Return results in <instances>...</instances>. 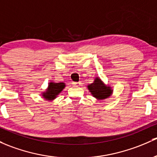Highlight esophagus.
Masks as SVG:
<instances>
[{
	"label": "esophagus",
	"instance_id": "1",
	"mask_svg": "<svg viewBox=\"0 0 157 157\" xmlns=\"http://www.w3.org/2000/svg\"><path fill=\"white\" fill-rule=\"evenodd\" d=\"M74 86H80V84H81V82H73L72 83Z\"/></svg>",
	"mask_w": 157,
	"mask_h": 157
}]
</instances>
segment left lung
I'll list each match as a JSON object with an SVG mask.
<instances>
[{
  "mask_svg": "<svg viewBox=\"0 0 157 157\" xmlns=\"http://www.w3.org/2000/svg\"><path fill=\"white\" fill-rule=\"evenodd\" d=\"M88 89L92 95L98 99H105L112 93V90L110 87L104 85L101 80L98 77L95 78L94 83L88 86Z\"/></svg>",
  "mask_w": 157,
  "mask_h": 157,
  "instance_id": "8db88e82",
  "label": "left lung"
}]
</instances>
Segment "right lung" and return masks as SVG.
<instances>
[{
    "label": "right lung",
    "instance_id": "right-lung-1",
    "mask_svg": "<svg viewBox=\"0 0 157 157\" xmlns=\"http://www.w3.org/2000/svg\"><path fill=\"white\" fill-rule=\"evenodd\" d=\"M65 86L64 83H49L48 90L44 92L43 96L46 99H54L58 94L60 93L61 91H62V90L65 88Z\"/></svg>",
    "mask_w": 157,
    "mask_h": 157
}]
</instances>
